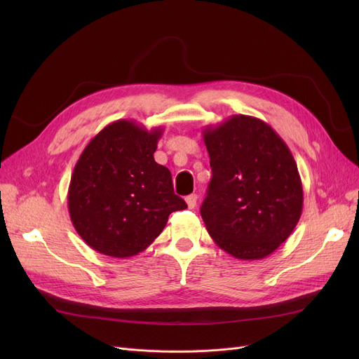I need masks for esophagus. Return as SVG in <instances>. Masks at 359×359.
<instances>
[{
	"mask_svg": "<svg viewBox=\"0 0 359 359\" xmlns=\"http://www.w3.org/2000/svg\"><path fill=\"white\" fill-rule=\"evenodd\" d=\"M196 202H198V196L194 194V195H189V196H186V203H187V206H189V210H194L195 206H196Z\"/></svg>",
	"mask_w": 359,
	"mask_h": 359,
	"instance_id": "1",
	"label": "esophagus"
}]
</instances>
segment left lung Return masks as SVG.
I'll list each match as a JSON object with an SVG mask.
<instances>
[{"mask_svg":"<svg viewBox=\"0 0 359 359\" xmlns=\"http://www.w3.org/2000/svg\"><path fill=\"white\" fill-rule=\"evenodd\" d=\"M212 179L201 215L217 246L243 260L273 253L303 212V184L288 145L257 118L233 115L202 130Z\"/></svg>","mask_w":359,"mask_h":359,"instance_id":"8db88e82","label":"left lung"}]
</instances>
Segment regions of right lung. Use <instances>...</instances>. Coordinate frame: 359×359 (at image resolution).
<instances>
[{
    "instance_id": "obj_1",
    "label": "right lung",
    "mask_w": 359,
    "mask_h": 359,
    "mask_svg": "<svg viewBox=\"0 0 359 359\" xmlns=\"http://www.w3.org/2000/svg\"><path fill=\"white\" fill-rule=\"evenodd\" d=\"M163 128L135 121L104 126L81 153L68 187L75 231L102 255L125 259L144 252L168 215L187 208L175 195L172 173L154 160Z\"/></svg>"
}]
</instances>
